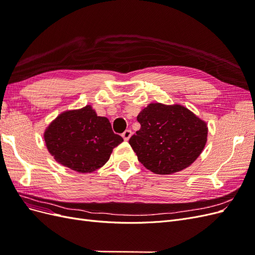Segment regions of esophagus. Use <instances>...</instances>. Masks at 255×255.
<instances>
[{
    "label": "esophagus",
    "instance_id": "obj_1",
    "mask_svg": "<svg viewBox=\"0 0 255 255\" xmlns=\"http://www.w3.org/2000/svg\"><path fill=\"white\" fill-rule=\"evenodd\" d=\"M130 136H132V130H130V129H127V130H125V133L122 134L123 139H125L126 141H128V140L129 139Z\"/></svg>",
    "mask_w": 255,
    "mask_h": 255
}]
</instances>
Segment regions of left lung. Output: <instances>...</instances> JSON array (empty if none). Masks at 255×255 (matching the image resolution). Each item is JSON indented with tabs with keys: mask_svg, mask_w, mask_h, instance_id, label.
<instances>
[{
	"mask_svg": "<svg viewBox=\"0 0 255 255\" xmlns=\"http://www.w3.org/2000/svg\"><path fill=\"white\" fill-rule=\"evenodd\" d=\"M137 121L141 128L128 142L153 173L182 171L200 156L207 141L206 122L180 104L150 103Z\"/></svg>",
	"mask_w": 255,
	"mask_h": 255,
	"instance_id": "8db88e82",
	"label": "left lung"
}]
</instances>
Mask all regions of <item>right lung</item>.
Returning <instances> with one entry per match:
<instances>
[{
  "label": "right lung",
  "mask_w": 255,
  "mask_h": 255,
  "mask_svg": "<svg viewBox=\"0 0 255 255\" xmlns=\"http://www.w3.org/2000/svg\"><path fill=\"white\" fill-rule=\"evenodd\" d=\"M44 142L57 163L80 173L103 167L123 139L91 105L59 114L45 128Z\"/></svg>",
  "instance_id": "add662e5"
}]
</instances>
